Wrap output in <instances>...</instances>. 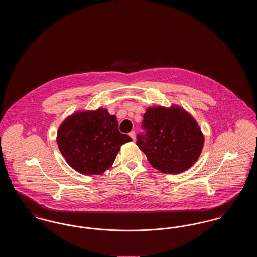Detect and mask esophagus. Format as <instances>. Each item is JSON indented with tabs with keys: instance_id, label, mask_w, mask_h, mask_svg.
<instances>
[{
	"instance_id": "obj_1",
	"label": "esophagus",
	"mask_w": 257,
	"mask_h": 257,
	"mask_svg": "<svg viewBox=\"0 0 257 257\" xmlns=\"http://www.w3.org/2000/svg\"><path fill=\"white\" fill-rule=\"evenodd\" d=\"M129 136L133 139V140H136V133H135V131H131L130 133H129Z\"/></svg>"
}]
</instances>
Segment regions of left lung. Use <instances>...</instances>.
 <instances>
[{
	"instance_id": "left-lung-1",
	"label": "left lung",
	"mask_w": 257,
	"mask_h": 257,
	"mask_svg": "<svg viewBox=\"0 0 257 257\" xmlns=\"http://www.w3.org/2000/svg\"><path fill=\"white\" fill-rule=\"evenodd\" d=\"M137 146L165 173L186 171L198 159L204 138L196 120L179 107L148 108Z\"/></svg>"
}]
</instances>
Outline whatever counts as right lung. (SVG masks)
Segmentation results:
<instances>
[{
    "mask_svg": "<svg viewBox=\"0 0 257 257\" xmlns=\"http://www.w3.org/2000/svg\"><path fill=\"white\" fill-rule=\"evenodd\" d=\"M131 141L118 130L116 117L104 109L72 114L62 122L57 137L69 166L88 175L109 169L121 146Z\"/></svg>",
    "mask_w": 257,
    "mask_h": 257,
    "instance_id": "1",
    "label": "right lung"
}]
</instances>
